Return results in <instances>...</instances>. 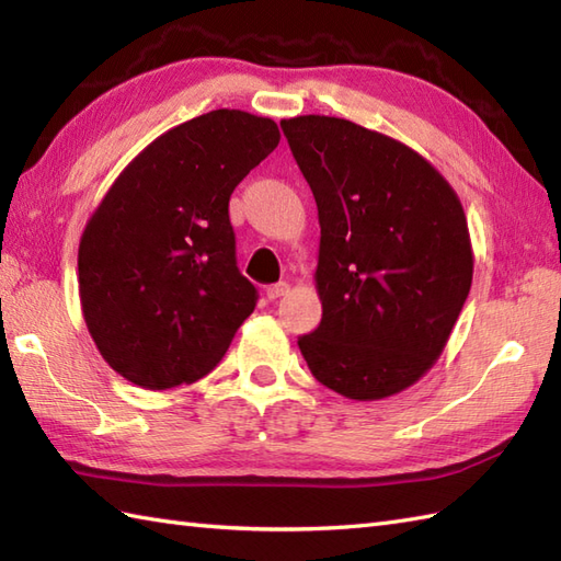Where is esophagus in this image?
<instances>
[{
	"label": "esophagus",
	"mask_w": 561,
	"mask_h": 561,
	"mask_svg": "<svg viewBox=\"0 0 561 561\" xmlns=\"http://www.w3.org/2000/svg\"><path fill=\"white\" fill-rule=\"evenodd\" d=\"M289 289H291V286L286 284V282L272 284V286H267V298H279V296H286V294H289Z\"/></svg>",
	"instance_id": "obj_1"
}]
</instances>
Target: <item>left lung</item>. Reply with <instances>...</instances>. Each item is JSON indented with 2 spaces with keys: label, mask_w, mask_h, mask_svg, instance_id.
I'll return each mask as SVG.
<instances>
[{
  "label": "left lung",
  "mask_w": 561,
  "mask_h": 561,
  "mask_svg": "<svg viewBox=\"0 0 561 561\" xmlns=\"http://www.w3.org/2000/svg\"><path fill=\"white\" fill-rule=\"evenodd\" d=\"M316 195L322 320L298 336L316 380L356 401L433 368L471 291L461 201L419 152L336 116L282 122Z\"/></svg>",
  "instance_id": "8db88e82"
}]
</instances>
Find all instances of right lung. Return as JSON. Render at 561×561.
Returning a JSON list of instances; mask_svg holds the SVG:
<instances>
[{
	"instance_id": "1",
	"label": "right lung",
	"mask_w": 561,
	"mask_h": 561,
	"mask_svg": "<svg viewBox=\"0 0 561 561\" xmlns=\"http://www.w3.org/2000/svg\"><path fill=\"white\" fill-rule=\"evenodd\" d=\"M265 116L215 110L154 138L78 245V291L102 358L146 389L210 373L257 304L237 265L229 198L277 148Z\"/></svg>"
}]
</instances>
